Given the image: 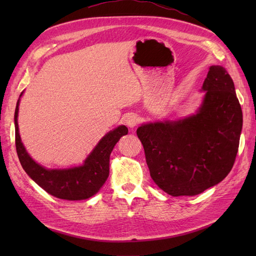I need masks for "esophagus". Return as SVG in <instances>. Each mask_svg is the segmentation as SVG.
Listing matches in <instances>:
<instances>
[{
    "mask_svg": "<svg viewBox=\"0 0 256 256\" xmlns=\"http://www.w3.org/2000/svg\"><path fill=\"white\" fill-rule=\"evenodd\" d=\"M126 124H127V126H129L131 128L136 127L138 124V115H136V114H129L127 116V118H126Z\"/></svg>",
    "mask_w": 256,
    "mask_h": 256,
    "instance_id": "esophagus-1",
    "label": "esophagus"
}]
</instances>
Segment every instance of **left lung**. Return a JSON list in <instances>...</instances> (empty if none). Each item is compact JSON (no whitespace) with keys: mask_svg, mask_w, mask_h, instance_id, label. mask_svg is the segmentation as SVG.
Returning a JSON list of instances; mask_svg holds the SVG:
<instances>
[{"mask_svg":"<svg viewBox=\"0 0 256 256\" xmlns=\"http://www.w3.org/2000/svg\"><path fill=\"white\" fill-rule=\"evenodd\" d=\"M203 90L196 115L136 130L152 180L172 196L202 193L222 182L235 164L242 111L226 69L210 66Z\"/></svg>","mask_w":256,"mask_h":256,"instance_id":"left-lung-1","label":"left lung"}]
</instances>
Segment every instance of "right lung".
Segmentation results:
<instances>
[{
	"label": "right lung",
	"instance_id": "add662e5",
	"mask_svg": "<svg viewBox=\"0 0 256 256\" xmlns=\"http://www.w3.org/2000/svg\"><path fill=\"white\" fill-rule=\"evenodd\" d=\"M19 100L14 111L16 150L20 164L26 174L46 192L58 198L79 200L88 198L97 193L109 176L111 152L120 138L128 134V128L120 126L106 134L82 166L67 170H47L28 156L21 143L17 122Z\"/></svg>",
	"mask_w": 256,
	"mask_h": 256
}]
</instances>
